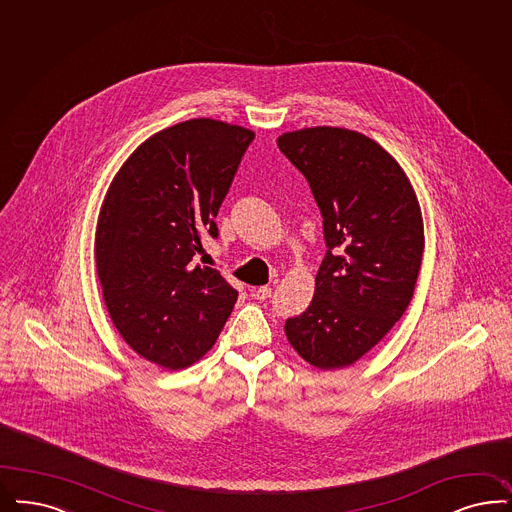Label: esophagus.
<instances>
[{"label":"esophagus","mask_w":512,"mask_h":512,"mask_svg":"<svg viewBox=\"0 0 512 512\" xmlns=\"http://www.w3.org/2000/svg\"><path fill=\"white\" fill-rule=\"evenodd\" d=\"M250 294H252V298H256V300H265V298H269V296H271V286H258V288H252V290H250Z\"/></svg>","instance_id":"obj_1"}]
</instances>
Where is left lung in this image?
I'll return each mask as SVG.
<instances>
[{
	"label": "left lung",
	"instance_id": "obj_1",
	"mask_svg": "<svg viewBox=\"0 0 512 512\" xmlns=\"http://www.w3.org/2000/svg\"><path fill=\"white\" fill-rule=\"evenodd\" d=\"M321 209L326 254L315 294L284 334L321 370L351 366L404 315L425 247L416 191L372 138L311 127L277 138Z\"/></svg>",
	"mask_w": 512,
	"mask_h": 512
}]
</instances>
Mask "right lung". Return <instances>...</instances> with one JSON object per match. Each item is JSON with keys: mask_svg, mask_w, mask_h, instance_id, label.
<instances>
[{"mask_svg": "<svg viewBox=\"0 0 512 512\" xmlns=\"http://www.w3.org/2000/svg\"><path fill=\"white\" fill-rule=\"evenodd\" d=\"M254 133L190 119L150 136L115 174L98 214L102 296L121 338L144 359L180 370L216 343L237 290L193 265Z\"/></svg>", "mask_w": 512, "mask_h": 512, "instance_id": "add662e5", "label": "right lung"}]
</instances>
